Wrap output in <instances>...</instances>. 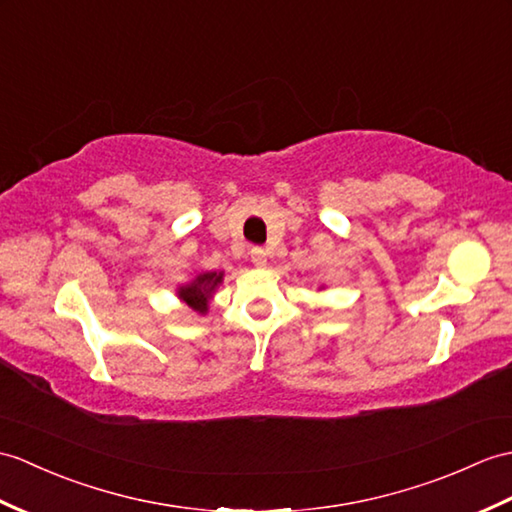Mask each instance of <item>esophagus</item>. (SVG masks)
I'll list each match as a JSON object with an SVG mask.
<instances>
[{"mask_svg":"<svg viewBox=\"0 0 512 512\" xmlns=\"http://www.w3.org/2000/svg\"><path fill=\"white\" fill-rule=\"evenodd\" d=\"M251 261H253L255 266H266V261H268V251H266V248L255 246L253 251H251Z\"/></svg>","mask_w":512,"mask_h":512,"instance_id":"1","label":"esophagus"}]
</instances>
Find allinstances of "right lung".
Wrapping results in <instances>:
<instances>
[{"label":"right lung","mask_w":512,"mask_h":512,"mask_svg":"<svg viewBox=\"0 0 512 512\" xmlns=\"http://www.w3.org/2000/svg\"><path fill=\"white\" fill-rule=\"evenodd\" d=\"M224 279V272H200L192 281L178 288V299L185 301L194 312L207 314L209 312V299L216 292L218 285Z\"/></svg>","instance_id":"1"}]
</instances>
